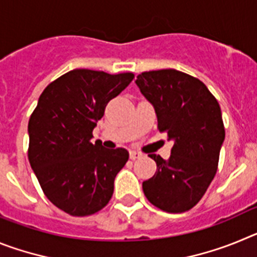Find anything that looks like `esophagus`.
<instances>
[{"instance_id":"1","label":"esophagus","mask_w":257,"mask_h":257,"mask_svg":"<svg viewBox=\"0 0 257 257\" xmlns=\"http://www.w3.org/2000/svg\"><path fill=\"white\" fill-rule=\"evenodd\" d=\"M142 157V154L139 153V152H135V151H131L130 152V158L131 160H138V158H140Z\"/></svg>"}]
</instances>
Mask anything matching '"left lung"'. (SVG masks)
Returning a JSON list of instances; mask_svg holds the SVG:
<instances>
[{
  "label": "left lung",
  "mask_w": 257,
  "mask_h": 257,
  "mask_svg": "<svg viewBox=\"0 0 257 257\" xmlns=\"http://www.w3.org/2000/svg\"><path fill=\"white\" fill-rule=\"evenodd\" d=\"M136 85L153 104L160 133L174 142L169 160L149 154L157 171L143 183L144 194L160 210L185 212L201 201L216 175L225 139L221 109L205 83L180 70L143 72Z\"/></svg>",
  "instance_id": "8db88e82"
}]
</instances>
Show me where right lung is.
<instances>
[{
  "label": "right lung",
  "mask_w": 257,
  "mask_h": 257,
  "mask_svg": "<svg viewBox=\"0 0 257 257\" xmlns=\"http://www.w3.org/2000/svg\"><path fill=\"white\" fill-rule=\"evenodd\" d=\"M133 79L134 73L70 70L45 88L29 118L32 170L49 201L72 216L92 215L112 198L128 152L92 144V130Z\"/></svg>",
  "instance_id": "obj_1"
}]
</instances>
